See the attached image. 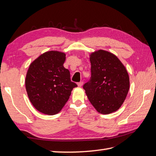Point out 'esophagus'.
Here are the masks:
<instances>
[{
	"instance_id": "34e87169",
	"label": "esophagus",
	"mask_w": 156,
	"mask_h": 156,
	"mask_svg": "<svg viewBox=\"0 0 156 156\" xmlns=\"http://www.w3.org/2000/svg\"><path fill=\"white\" fill-rule=\"evenodd\" d=\"M83 83H84V82L82 81V82H78V83L77 84H78V87H82V85H83Z\"/></svg>"
}]
</instances>
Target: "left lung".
<instances>
[{
	"instance_id": "1",
	"label": "left lung",
	"mask_w": 156,
	"mask_h": 156,
	"mask_svg": "<svg viewBox=\"0 0 156 156\" xmlns=\"http://www.w3.org/2000/svg\"><path fill=\"white\" fill-rule=\"evenodd\" d=\"M90 61L91 77L83 86L89 101L101 114L117 111L129 89L125 67L117 56L101 49L91 54Z\"/></svg>"
}]
</instances>
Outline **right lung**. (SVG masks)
<instances>
[{"mask_svg":"<svg viewBox=\"0 0 156 156\" xmlns=\"http://www.w3.org/2000/svg\"><path fill=\"white\" fill-rule=\"evenodd\" d=\"M66 54L57 51H47L29 66L25 87L29 100L39 112L57 114L67 102L77 84L70 80V74L63 64Z\"/></svg>","mask_w":156,"mask_h":156,"instance_id":"1","label":"right lung"}]
</instances>
